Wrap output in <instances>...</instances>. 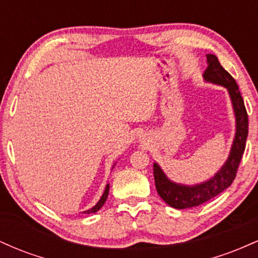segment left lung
I'll return each instance as SVG.
<instances>
[{"label": "left lung", "mask_w": 258, "mask_h": 258, "mask_svg": "<svg viewBox=\"0 0 258 258\" xmlns=\"http://www.w3.org/2000/svg\"><path fill=\"white\" fill-rule=\"evenodd\" d=\"M206 58L209 65L203 75L204 81L222 86L228 91L235 116V136L223 166L215 173V176L199 184L188 185L173 182L162 171L158 162H154L153 171L156 190L160 198L173 209L183 210L199 206L226 190L235 178L246 144L248 133L247 112L238 85L232 75L223 69L216 55L206 54Z\"/></svg>", "instance_id": "1"}]
</instances>
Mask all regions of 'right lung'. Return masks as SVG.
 Wrapping results in <instances>:
<instances>
[{"mask_svg":"<svg viewBox=\"0 0 258 258\" xmlns=\"http://www.w3.org/2000/svg\"><path fill=\"white\" fill-rule=\"evenodd\" d=\"M114 166H115V164L112 165V168H114ZM109 186H110V184H109V183H108V184L105 185L104 193H103L102 197H100V199H99L98 203H97L96 205H94L93 207H92V209L87 210V211H84V212H82V214H94V212H97V211H98V210H100V207H102L103 205H104V203H105L106 198H108V194H109Z\"/></svg>","mask_w":258,"mask_h":258,"instance_id":"add662e5","label":"right lung"}]
</instances>
